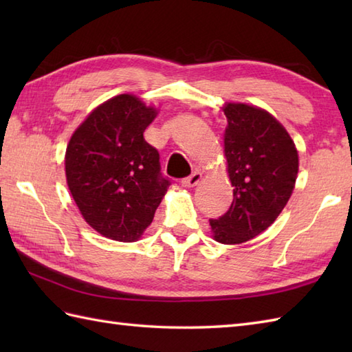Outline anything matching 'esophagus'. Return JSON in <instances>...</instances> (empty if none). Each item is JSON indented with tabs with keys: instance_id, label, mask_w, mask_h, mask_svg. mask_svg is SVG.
Returning a JSON list of instances; mask_svg holds the SVG:
<instances>
[{
	"instance_id": "1",
	"label": "esophagus",
	"mask_w": 352,
	"mask_h": 352,
	"mask_svg": "<svg viewBox=\"0 0 352 352\" xmlns=\"http://www.w3.org/2000/svg\"><path fill=\"white\" fill-rule=\"evenodd\" d=\"M201 177H203V174H201L199 170H195V172H193V174H190L189 177L183 178L182 184L184 186V188H193V186H197V184L199 183Z\"/></svg>"
}]
</instances>
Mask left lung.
<instances>
[{
    "label": "left lung",
    "instance_id": "obj_1",
    "mask_svg": "<svg viewBox=\"0 0 352 352\" xmlns=\"http://www.w3.org/2000/svg\"><path fill=\"white\" fill-rule=\"evenodd\" d=\"M223 134L233 203L210 219L216 242L250 241L271 226L294 192L298 151L286 129L266 110L228 102Z\"/></svg>",
    "mask_w": 352,
    "mask_h": 352
}]
</instances>
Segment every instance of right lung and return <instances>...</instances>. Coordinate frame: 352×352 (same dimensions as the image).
Here are the masks:
<instances>
[{"label": "right lung", "mask_w": 352, "mask_h": 352, "mask_svg": "<svg viewBox=\"0 0 352 352\" xmlns=\"http://www.w3.org/2000/svg\"><path fill=\"white\" fill-rule=\"evenodd\" d=\"M155 115L136 96L118 95L86 118L66 148L71 195L89 226L111 241H138L170 184L144 139Z\"/></svg>", "instance_id": "right-lung-1"}]
</instances>
